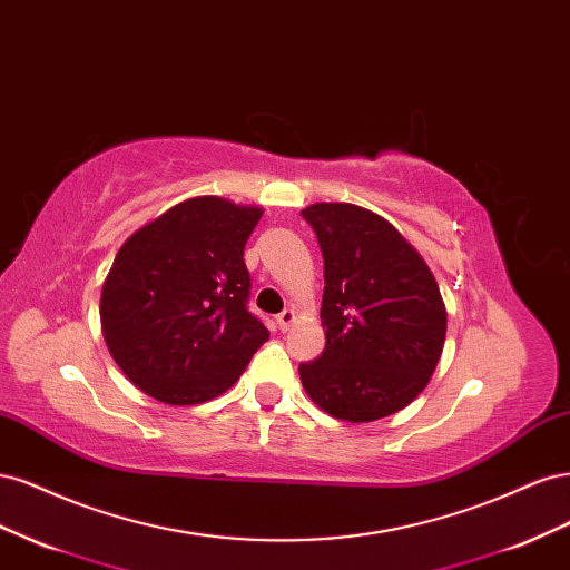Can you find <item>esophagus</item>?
<instances>
[{"label": "esophagus", "mask_w": 570, "mask_h": 570, "mask_svg": "<svg viewBox=\"0 0 570 570\" xmlns=\"http://www.w3.org/2000/svg\"><path fill=\"white\" fill-rule=\"evenodd\" d=\"M295 318H297V314L292 312V308H285V312H283V314H278V318H275V321H278V327H281V331H283V333H287L289 327H292V323H295Z\"/></svg>", "instance_id": "34e87169"}]
</instances>
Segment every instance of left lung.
Listing matches in <instances>:
<instances>
[{
    "label": "left lung",
    "instance_id": "left-lung-1",
    "mask_svg": "<svg viewBox=\"0 0 570 570\" xmlns=\"http://www.w3.org/2000/svg\"><path fill=\"white\" fill-rule=\"evenodd\" d=\"M302 216L323 252L325 350L299 377L312 402L347 423L409 406L442 356L446 308L433 271L390 220L347 202Z\"/></svg>",
    "mask_w": 570,
    "mask_h": 570
}]
</instances>
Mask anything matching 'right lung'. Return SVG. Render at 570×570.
I'll return each mask as SVG.
<instances>
[{
  "label": "right lung",
  "instance_id": "add662e5",
  "mask_svg": "<svg viewBox=\"0 0 570 570\" xmlns=\"http://www.w3.org/2000/svg\"><path fill=\"white\" fill-rule=\"evenodd\" d=\"M264 209L185 199L120 245L101 287L109 354L157 402L193 406L230 390L266 325L247 312L245 245Z\"/></svg>",
  "mask_w": 570,
  "mask_h": 570
}]
</instances>
